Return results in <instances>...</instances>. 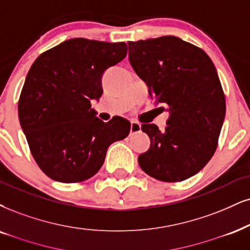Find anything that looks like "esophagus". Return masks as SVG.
I'll list each match as a JSON object with an SVG mask.
<instances>
[{
    "instance_id": "34e87169",
    "label": "esophagus",
    "mask_w": 250,
    "mask_h": 250,
    "mask_svg": "<svg viewBox=\"0 0 250 250\" xmlns=\"http://www.w3.org/2000/svg\"><path fill=\"white\" fill-rule=\"evenodd\" d=\"M141 131V125L139 124V123L137 122H131V131H130V134L133 135L135 133H138V132Z\"/></svg>"
}]
</instances>
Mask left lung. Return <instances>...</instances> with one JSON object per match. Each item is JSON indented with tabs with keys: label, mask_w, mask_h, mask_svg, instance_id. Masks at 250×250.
Segmentation results:
<instances>
[{
	"label": "left lung",
	"mask_w": 250,
	"mask_h": 250,
	"mask_svg": "<svg viewBox=\"0 0 250 250\" xmlns=\"http://www.w3.org/2000/svg\"><path fill=\"white\" fill-rule=\"evenodd\" d=\"M128 60L149 96L167 104L169 112L163 131L141 125L150 139L138 158L141 169L163 182L193 176L213 156L226 113L213 62L202 48L174 36L130 42Z\"/></svg>",
	"instance_id": "left-lung-1"
}]
</instances>
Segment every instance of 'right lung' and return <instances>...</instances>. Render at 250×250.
<instances>
[{"instance_id":"right-lung-1","label":"right lung","mask_w":250,"mask_h":250,"mask_svg":"<svg viewBox=\"0 0 250 250\" xmlns=\"http://www.w3.org/2000/svg\"><path fill=\"white\" fill-rule=\"evenodd\" d=\"M127 54L125 42L73 38L37 58L27 73L18 117L39 168L52 180L76 183L100 170L111 144L131 123L96 117L91 101L103 94L102 76Z\"/></svg>"}]
</instances>
